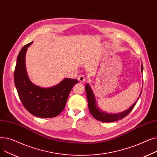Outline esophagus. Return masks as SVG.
I'll return each mask as SVG.
<instances>
[{
  "mask_svg": "<svg viewBox=\"0 0 157 157\" xmlns=\"http://www.w3.org/2000/svg\"><path fill=\"white\" fill-rule=\"evenodd\" d=\"M78 81L80 82V83H83L84 81H85L86 79H85V77L83 76V75H81L79 76H78Z\"/></svg>",
  "mask_w": 157,
  "mask_h": 157,
  "instance_id": "obj_1",
  "label": "esophagus"
}]
</instances>
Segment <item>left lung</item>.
I'll use <instances>...</instances> for the list:
<instances>
[{
    "mask_svg": "<svg viewBox=\"0 0 157 157\" xmlns=\"http://www.w3.org/2000/svg\"><path fill=\"white\" fill-rule=\"evenodd\" d=\"M143 65H141L142 73H143ZM85 90H86V96H87L88 108L90 113L92 114V115L94 117V118L102 122H113V121H116L119 120H121L123 118H125L130 113V112L133 109L139 97H141V95L142 93L141 92L139 95V97H138V99L127 110L121 113H109L105 111H102L97 106L94 92H92V90L91 87H90V85L88 83L85 86Z\"/></svg>",
    "mask_w": 157,
    "mask_h": 157,
    "instance_id": "left-lung-1",
    "label": "left lung"
}]
</instances>
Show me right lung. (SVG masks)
<instances>
[{"mask_svg": "<svg viewBox=\"0 0 157 157\" xmlns=\"http://www.w3.org/2000/svg\"><path fill=\"white\" fill-rule=\"evenodd\" d=\"M32 43L24 46L18 54L14 74L15 86L21 103L30 113L43 118L55 117L63 110L71 90L78 81L65 78L46 88L33 84L25 67L26 52Z\"/></svg>", "mask_w": 157, "mask_h": 157, "instance_id": "obj_1", "label": "right lung"}]
</instances>
